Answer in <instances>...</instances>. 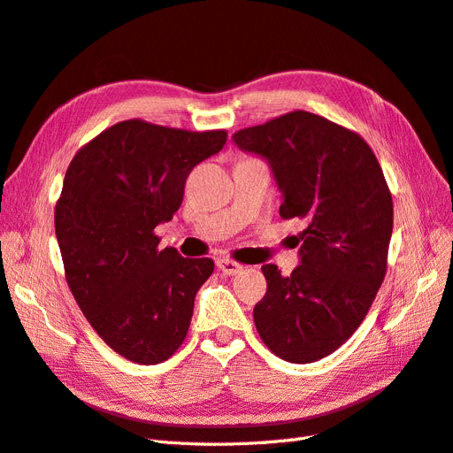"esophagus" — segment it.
I'll return each mask as SVG.
<instances>
[{
  "label": "esophagus",
  "mask_w": 453,
  "mask_h": 453,
  "mask_svg": "<svg viewBox=\"0 0 453 453\" xmlns=\"http://www.w3.org/2000/svg\"><path fill=\"white\" fill-rule=\"evenodd\" d=\"M242 265L234 263V260L228 258H217V270L223 273V276H236V273L242 272Z\"/></svg>",
  "instance_id": "esophagus-1"
}]
</instances>
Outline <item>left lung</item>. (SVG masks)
Returning a JSON list of instances; mask_svg holds the SVG:
<instances>
[{
  "label": "left lung",
  "mask_w": 453,
  "mask_h": 453,
  "mask_svg": "<svg viewBox=\"0 0 453 453\" xmlns=\"http://www.w3.org/2000/svg\"><path fill=\"white\" fill-rule=\"evenodd\" d=\"M268 162L281 193L280 215L303 219L300 265L268 283L255 326L278 357L304 365L326 357L357 331L386 276L393 202L368 143L344 127L293 111L232 135Z\"/></svg>",
  "instance_id": "left-lung-1"
}]
</instances>
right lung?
Wrapping results in <instances>:
<instances>
[{
  "mask_svg": "<svg viewBox=\"0 0 453 453\" xmlns=\"http://www.w3.org/2000/svg\"><path fill=\"white\" fill-rule=\"evenodd\" d=\"M225 143V130L132 119L96 135L65 172L54 211L65 280L94 331L128 361H166L187 336L213 260L158 250L155 228L180 210L190 170Z\"/></svg>",
  "mask_w": 453,
  "mask_h": 453,
  "instance_id": "1",
  "label": "right lung"
}]
</instances>
